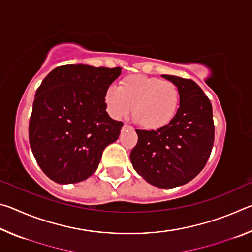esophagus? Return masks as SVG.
I'll return each mask as SVG.
<instances>
[{
	"label": "esophagus",
	"mask_w": 252,
	"mask_h": 252,
	"mask_svg": "<svg viewBox=\"0 0 252 252\" xmlns=\"http://www.w3.org/2000/svg\"><path fill=\"white\" fill-rule=\"evenodd\" d=\"M126 126H127V123H125V125H123V127H126Z\"/></svg>",
	"instance_id": "obj_1"
}]
</instances>
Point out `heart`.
<instances>
[{
	"label": "heart",
	"mask_w": 252,
	"mask_h": 252,
	"mask_svg": "<svg viewBox=\"0 0 252 252\" xmlns=\"http://www.w3.org/2000/svg\"><path fill=\"white\" fill-rule=\"evenodd\" d=\"M104 102L111 117L121 119L131 111L132 119L143 129L158 130L176 117L180 91L171 81L142 74L126 75L119 88L109 87Z\"/></svg>",
	"instance_id": "1"
}]
</instances>
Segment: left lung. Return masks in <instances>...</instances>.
Instances as JSON below:
<instances>
[{"mask_svg": "<svg viewBox=\"0 0 252 252\" xmlns=\"http://www.w3.org/2000/svg\"><path fill=\"white\" fill-rule=\"evenodd\" d=\"M177 85L180 106L171 122L158 130H136L138 143L130 159L151 185L170 189L192 180L204 168L215 141L212 105L190 79L162 75Z\"/></svg>", "mask_w": 252, "mask_h": 252, "instance_id": "8db88e82", "label": "left lung"}]
</instances>
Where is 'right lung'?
<instances>
[{"mask_svg": "<svg viewBox=\"0 0 252 252\" xmlns=\"http://www.w3.org/2000/svg\"><path fill=\"white\" fill-rule=\"evenodd\" d=\"M121 67L67 64L55 67L37 88L29 140L40 168L61 185L95 172L102 152L118 140L122 121L109 117L104 93Z\"/></svg>", "mask_w": 252, "mask_h": 252, "instance_id": "obj_1", "label": "right lung"}]
</instances>
